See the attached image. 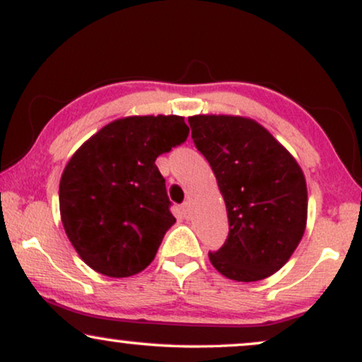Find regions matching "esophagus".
I'll use <instances>...</instances> for the list:
<instances>
[{"mask_svg":"<svg viewBox=\"0 0 362 362\" xmlns=\"http://www.w3.org/2000/svg\"><path fill=\"white\" fill-rule=\"evenodd\" d=\"M191 211H192L191 202L189 201L182 202V204H181V212H182V216L186 217V219H189V217H191Z\"/></svg>","mask_w":362,"mask_h":362,"instance_id":"obj_1","label":"esophagus"}]
</instances>
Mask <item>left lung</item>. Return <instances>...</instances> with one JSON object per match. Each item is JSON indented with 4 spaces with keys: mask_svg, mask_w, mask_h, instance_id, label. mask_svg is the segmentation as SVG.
I'll return each instance as SVG.
<instances>
[{
    "mask_svg": "<svg viewBox=\"0 0 362 362\" xmlns=\"http://www.w3.org/2000/svg\"><path fill=\"white\" fill-rule=\"evenodd\" d=\"M191 138L214 171L224 196L229 235L209 252L230 280H264L298 247L308 192L295 158L259 123L244 117H189Z\"/></svg>",
    "mask_w": 362,
    "mask_h": 362,
    "instance_id": "8db88e82",
    "label": "left lung"
}]
</instances>
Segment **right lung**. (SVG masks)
Returning <instances> with one entry per match:
<instances>
[{"label":"right lung","mask_w":362,"mask_h":362,"mask_svg":"<svg viewBox=\"0 0 362 362\" xmlns=\"http://www.w3.org/2000/svg\"><path fill=\"white\" fill-rule=\"evenodd\" d=\"M177 115L108 123L69 160L59 185L61 219L81 259L123 279L145 270L176 219L156 158L186 141Z\"/></svg>","instance_id":"right-lung-1"}]
</instances>
